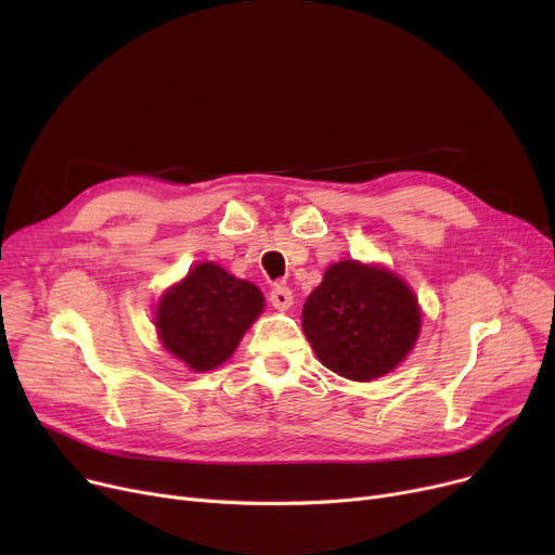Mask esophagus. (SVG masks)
Returning <instances> with one entry per match:
<instances>
[{
	"instance_id": "esophagus-1",
	"label": "esophagus",
	"mask_w": 555,
	"mask_h": 555,
	"mask_svg": "<svg viewBox=\"0 0 555 555\" xmlns=\"http://www.w3.org/2000/svg\"><path fill=\"white\" fill-rule=\"evenodd\" d=\"M293 301H295V297H293V289H289L287 285H274L272 287V293H270V304L276 308V310H289L293 308Z\"/></svg>"
}]
</instances>
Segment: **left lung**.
Instances as JSON below:
<instances>
[{
    "mask_svg": "<svg viewBox=\"0 0 555 555\" xmlns=\"http://www.w3.org/2000/svg\"><path fill=\"white\" fill-rule=\"evenodd\" d=\"M301 326L317 360L356 383L391 373L414 351L423 312L404 279L380 262L339 260L304 304Z\"/></svg>",
    "mask_w": 555,
    "mask_h": 555,
    "instance_id": "1",
    "label": "left lung"
}]
</instances>
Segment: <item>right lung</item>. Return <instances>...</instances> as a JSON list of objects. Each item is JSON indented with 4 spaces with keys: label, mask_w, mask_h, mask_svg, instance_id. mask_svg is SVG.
<instances>
[{
    "label": "right lung",
    "mask_w": 555,
    "mask_h": 555,
    "mask_svg": "<svg viewBox=\"0 0 555 555\" xmlns=\"http://www.w3.org/2000/svg\"><path fill=\"white\" fill-rule=\"evenodd\" d=\"M262 308L266 297L251 281L204 260L164 289L155 308V328L175 360L204 373L233 356Z\"/></svg>",
    "instance_id": "1"
}]
</instances>
